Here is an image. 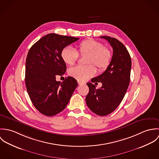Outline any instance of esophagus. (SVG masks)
Masks as SVG:
<instances>
[{
	"label": "esophagus",
	"instance_id": "obj_1",
	"mask_svg": "<svg viewBox=\"0 0 159 159\" xmlns=\"http://www.w3.org/2000/svg\"><path fill=\"white\" fill-rule=\"evenodd\" d=\"M78 83L79 85H83V84H86L85 83L82 82V81H78Z\"/></svg>",
	"mask_w": 159,
	"mask_h": 159
}]
</instances>
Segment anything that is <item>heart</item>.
<instances>
[{"label":"heart","instance_id":"heart-1","mask_svg":"<svg viewBox=\"0 0 159 159\" xmlns=\"http://www.w3.org/2000/svg\"><path fill=\"white\" fill-rule=\"evenodd\" d=\"M78 53L82 56L87 54L85 62L88 65L71 67L68 73L80 81H85L95 75L97 69L94 65L100 71L105 70L109 66L112 58L110 49L93 39H87L80 42L78 45V51L70 46H67L62 49L61 55L65 63L71 66L77 61Z\"/></svg>","mask_w":159,"mask_h":159}]
</instances>
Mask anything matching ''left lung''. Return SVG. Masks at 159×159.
<instances>
[{"instance_id": "left-lung-1", "label": "left lung", "mask_w": 159, "mask_h": 159, "mask_svg": "<svg viewBox=\"0 0 159 159\" xmlns=\"http://www.w3.org/2000/svg\"><path fill=\"white\" fill-rule=\"evenodd\" d=\"M100 38L107 40L113 48V57L107 70L87 83L89 91L86 102L92 112L103 116L113 112L123 100L130 83L132 62L129 52L120 41L108 36ZM99 82L102 86L96 89L93 83Z\"/></svg>"}]
</instances>
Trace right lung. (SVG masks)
<instances>
[{
    "instance_id": "add662e5",
    "label": "right lung",
    "mask_w": 159,
    "mask_h": 159,
    "mask_svg": "<svg viewBox=\"0 0 159 159\" xmlns=\"http://www.w3.org/2000/svg\"><path fill=\"white\" fill-rule=\"evenodd\" d=\"M79 38L49 34L29 49L25 61V83L29 97L36 109L46 116L63 111L78 86L77 81L68 76L64 81H57L62 76L66 64L61 57L62 49Z\"/></svg>"
}]
</instances>
